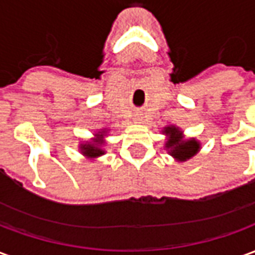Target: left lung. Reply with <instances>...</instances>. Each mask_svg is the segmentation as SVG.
Segmentation results:
<instances>
[{"label": "left lung", "instance_id": "8db88e82", "mask_svg": "<svg viewBox=\"0 0 255 255\" xmlns=\"http://www.w3.org/2000/svg\"><path fill=\"white\" fill-rule=\"evenodd\" d=\"M165 133H168L171 138L166 142V147L169 150L171 155L179 161H186L191 158L192 155L199 150V143L195 139L190 140H183L182 132L176 127H166Z\"/></svg>", "mask_w": 255, "mask_h": 255}]
</instances>
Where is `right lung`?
<instances>
[{"label": "right lung", "mask_w": 255, "mask_h": 255, "mask_svg": "<svg viewBox=\"0 0 255 255\" xmlns=\"http://www.w3.org/2000/svg\"><path fill=\"white\" fill-rule=\"evenodd\" d=\"M97 136L102 138V133L97 135ZM100 144H102V142H98V140H95L94 143L82 144V153L84 155H87V157H98V155H102L104 154V150L98 147Z\"/></svg>", "instance_id": "right-lung-1"}]
</instances>
